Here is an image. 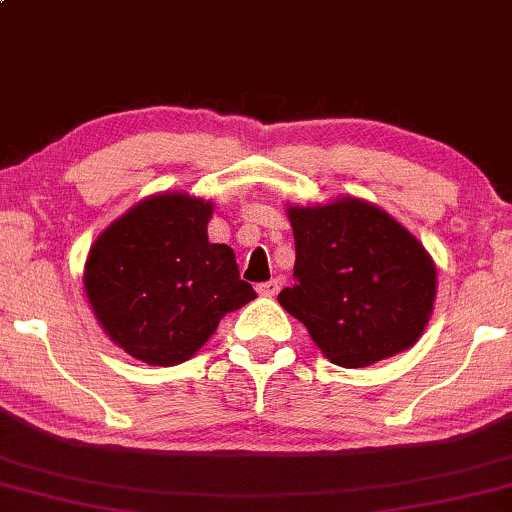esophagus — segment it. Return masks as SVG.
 Segmentation results:
<instances>
[{
	"mask_svg": "<svg viewBox=\"0 0 512 512\" xmlns=\"http://www.w3.org/2000/svg\"><path fill=\"white\" fill-rule=\"evenodd\" d=\"M281 288V281L279 279H270V281H263V284L256 286L258 295H263V298H274V295L279 293Z\"/></svg>",
	"mask_w": 512,
	"mask_h": 512,
	"instance_id": "obj_1",
	"label": "esophagus"
}]
</instances>
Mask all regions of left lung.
Listing matches in <instances>:
<instances>
[{"instance_id":"8db88e82","label":"left lung","mask_w":512,"mask_h":512,"mask_svg":"<svg viewBox=\"0 0 512 512\" xmlns=\"http://www.w3.org/2000/svg\"><path fill=\"white\" fill-rule=\"evenodd\" d=\"M286 214L298 284L277 300L325 358L369 367L418 342L434 311L436 265L416 235L355 196L286 205Z\"/></svg>"}]
</instances>
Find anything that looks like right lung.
Wrapping results in <instances>:
<instances>
[{"label":"right lung","mask_w":512,"mask_h":512,"mask_svg":"<svg viewBox=\"0 0 512 512\" xmlns=\"http://www.w3.org/2000/svg\"><path fill=\"white\" fill-rule=\"evenodd\" d=\"M214 205L187 191L147 196L94 240L83 286L96 321L131 358H194L221 318L256 298L228 244L207 240Z\"/></svg>","instance_id":"1"}]
</instances>
